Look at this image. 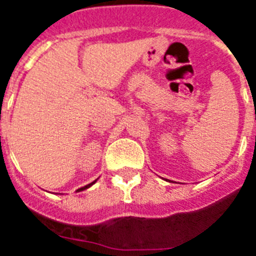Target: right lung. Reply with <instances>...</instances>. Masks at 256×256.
<instances>
[{
	"label": "right lung",
	"mask_w": 256,
	"mask_h": 256,
	"mask_svg": "<svg viewBox=\"0 0 256 256\" xmlns=\"http://www.w3.org/2000/svg\"><path fill=\"white\" fill-rule=\"evenodd\" d=\"M97 180H98V178H97ZM97 180H94V182H91V183H90V184H87V186H84V187H80V188H78V190H76V192H80V191H84V190H87V188H90V187H91V186H94V183H96V182H97Z\"/></svg>",
	"instance_id": "right-lung-1"
}]
</instances>
